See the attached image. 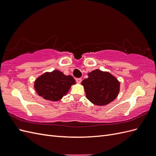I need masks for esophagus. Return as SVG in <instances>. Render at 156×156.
<instances>
[{"mask_svg": "<svg viewBox=\"0 0 156 156\" xmlns=\"http://www.w3.org/2000/svg\"><path fill=\"white\" fill-rule=\"evenodd\" d=\"M75 81H76V82L77 83H81L82 81V79L81 78H77L76 79H75Z\"/></svg>", "mask_w": 156, "mask_h": 156, "instance_id": "obj_1", "label": "esophagus"}]
</instances>
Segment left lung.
<instances>
[{
  "label": "left lung",
  "mask_w": 156,
  "mask_h": 156,
  "mask_svg": "<svg viewBox=\"0 0 156 156\" xmlns=\"http://www.w3.org/2000/svg\"><path fill=\"white\" fill-rule=\"evenodd\" d=\"M82 81L88 100L97 105H106L116 99L120 82L110 73L95 69Z\"/></svg>",
  "instance_id": "8db88e82"
}]
</instances>
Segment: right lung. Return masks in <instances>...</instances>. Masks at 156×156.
Returning <instances> with one entry per match:
<instances>
[{"mask_svg":"<svg viewBox=\"0 0 156 156\" xmlns=\"http://www.w3.org/2000/svg\"><path fill=\"white\" fill-rule=\"evenodd\" d=\"M75 81L71 75H65L58 70L47 72L37 78L34 88L39 96L47 100L58 101L68 93Z\"/></svg>","mask_w":156,"mask_h":156,"instance_id":"1","label":"right lung"}]
</instances>
